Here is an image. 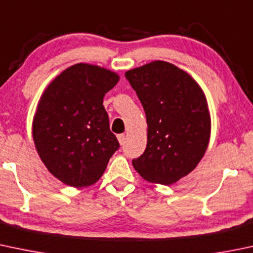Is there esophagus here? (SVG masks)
<instances>
[{"label":"esophagus","mask_w":253,"mask_h":253,"mask_svg":"<svg viewBox=\"0 0 253 253\" xmlns=\"http://www.w3.org/2000/svg\"><path fill=\"white\" fill-rule=\"evenodd\" d=\"M118 139H119V143L121 145L125 144V140H126V135L125 134H119L118 135Z\"/></svg>","instance_id":"obj_1"}]
</instances>
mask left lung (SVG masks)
Wrapping results in <instances>:
<instances>
[{
	"label": "left lung",
	"instance_id": "8db88e82",
	"mask_svg": "<svg viewBox=\"0 0 253 253\" xmlns=\"http://www.w3.org/2000/svg\"><path fill=\"white\" fill-rule=\"evenodd\" d=\"M148 124V143L132 165L145 180L169 185L189 174L205 155L211 118L201 87L171 63L155 60L125 74Z\"/></svg>",
	"mask_w": 253,
	"mask_h": 253
}]
</instances>
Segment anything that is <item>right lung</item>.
Listing matches in <instances>:
<instances>
[{
  "instance_id": "1",
  "label": "right lung",
  "mask_w": 253,
  "mask_h": 253,
  "mask_svg": "<svg viewBox=\"0 0 253 253\" xmlns=\"http://www.w3.org/2000/svg\"><path fill=\"white\" fill-rule=\"evenodd\" d=\"M119 80L114 71L79 63L60 73L40 98L34 142L44 166L64 184H94L119 149L103 105Z\"/></svg>"
}]
</instances>
